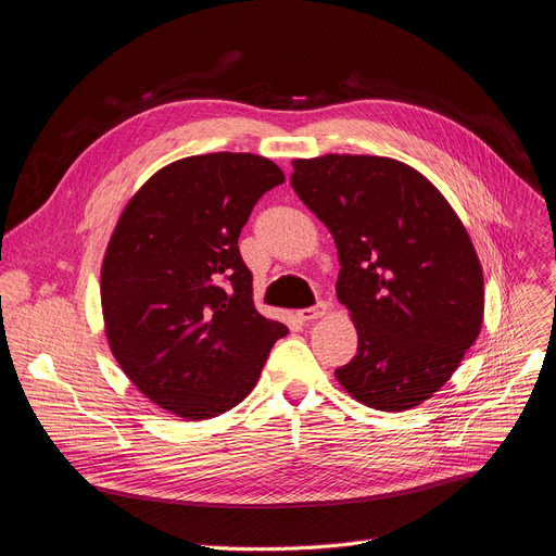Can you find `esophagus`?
Listing matches in <instances>:
<instances>
[{"instance_id": "esophagus-1", "label": "esophagus", "mask_w": 556, "mask_h": 556, "mask_svg": "<svg viewBox=\"0 0 556 556\" xmlns=\"http://www.w3.org/2000/svg\"><path fill=\"white\" fill-rule=\"evenodd\" d=\"M328 303H318L316 307H307V309H301L299 312V318L301 320H305V323H309V320H316V318H323L325 314H328Z\"/></svg>"}]
</instances>
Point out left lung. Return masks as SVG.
<instances>
[{"label":"left lung","instance_id":"left-lung-1","mask_svg":"<svg viewBox=\"0 0 556 556\" xmlns=\"http://www.w3.org/2000/svg\"><path fill=\"white\" fill-rule=\"evenodd\" d=\"M291 166L293 190L334 238L337 299L358 337L337 381L377 410L419 406L482 328V267L463 219L397 159L325 154Z\"/></svg>","mask_w":556,"mask_h":556}]
</instances>
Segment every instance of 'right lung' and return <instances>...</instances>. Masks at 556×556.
<instances>
[{
    "label": "right lung",
    "instance_id": "1",
    "mask_svg": "<svg viewBox=\"0 0 556 556\" xmlns=\"http://www.w3.org/2000/svg\"><path fill=\"white\" fill-rule=\"evenodd\" d=\"M282 181L265 156L194 154L156 170L125 204L101 267L105 337L159 408L190 421L231 410L289 332L255 309L238 249L255 202Z\"/></svg>",
    "mask_w": 556,
    "mask_h": 556
}]
</instances>
